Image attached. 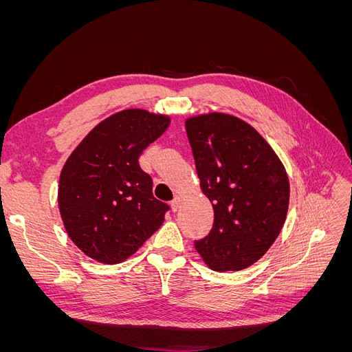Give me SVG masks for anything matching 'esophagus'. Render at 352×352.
Here are the masks:
<instances>
[{"mask_svg": "<svg viewBox=\"0 0 352 352\" xmlns=\"http://www.w3.org/2000/svg\"><path fill=\"white\" fill-rule=\"evenodd\" d=\"M180 204H182V198H180V197H175V199L172 201V208H173V211H177L179 207H180Z\"/></svg>", "mask_w": 352, "mask_h": 352, "instance_id": "1", "label": "esophagus"}]
</instances>
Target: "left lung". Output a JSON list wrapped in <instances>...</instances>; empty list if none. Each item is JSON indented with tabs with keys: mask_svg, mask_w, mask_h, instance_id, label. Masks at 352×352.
Segmentation results:
<instances>
[{
	"mask_svg": "<svg viewBox=\"0 0 352 352\" xmlns=\"http://www.w3.org/2000/svg\"><path fill=\"white\" fill-rule=\"evenodd\" d=\"M201 190L214 210L198 254L216 272L258 261L279 236L289 207V179L280 158L251 124L208 113L185 122Z\"/></svg>",
	"mask_w": 352,
	"mask_h": 352,
	"instance_id": "8db88e82",
	"label": "left lung"
}]
</instances>
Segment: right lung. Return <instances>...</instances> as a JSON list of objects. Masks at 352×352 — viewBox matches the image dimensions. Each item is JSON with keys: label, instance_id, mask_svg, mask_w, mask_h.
<instances>
[{"label": "right lung", "instance_id": "obj_1", "mask_svg": "<svg viewBox=\"0 0 352 352\" xmlns=\"http://www.w3.org/2000/svg\"><path fill=\"white\" fill-rule=\"evenodd\" d=\"M168 124L164 114L122 110L95 126L63 166L60 214L92 260L122 263L163 225L168 206L154 198L153 179L138 160Z\"/></svg>", "mask_w": 352, "mask_h": 352}]
</instances>
